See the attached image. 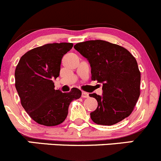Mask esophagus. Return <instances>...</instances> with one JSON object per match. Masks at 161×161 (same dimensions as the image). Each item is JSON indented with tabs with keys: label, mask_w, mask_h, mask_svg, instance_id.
Here are the masks:
<instances>
[{
	"label": "esophagus",
	"mask_w": 161,
	"mask_h": 161,
	"mask_svg": "<svg viewBox=\"0 0 161 161\" xmlns=\"http://www.w3.org/2000/svg\"><path fill=\"white\" fill-rule=\"evenodd\" d=\"M88 96H89V94L88 92H82V97L83 98H88Z\"/></svg>",
	"instance_id": "34e87169"
}]
</instances>
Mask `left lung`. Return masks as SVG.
I'll return each instance as SVG.
<instances>
[{"label":"left lung","instance_id":"left-lung-1","mask_svg":"<svg viewBox=\"0 0 161 161\" xmlns=\"http://www.w3.org/2000/svg\"><path fill=\"white\" fill-rule=\"evenodd\" d=\"M75 50L88 59L92 80L103 85V95L89 94L98 107L90 113L95 123L111 125L127 118L140 96L141 73L135 58L117 44L103 40L79 42Z\"/></svg>","mask_w":161,"mask_h":161}]
</instances>
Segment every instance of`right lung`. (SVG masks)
Returning <instances> with one entry per match:
<instances>
[{
    "instance_id": "add662e5",
    "label": "right lung",
    "mask_w": 161,
    "mask_h": 161,
    "mask_svg": "<svg viewBox=\"0 0 161 161\" xmlns=\"http://www.w3.org/2000/svg\"><path fill=\"white\" fill-rule=\"evenodd\" d=\"M73 44L48 43L24 53L15 71V85L21 105L34 121L53 126L65 121L70 103L81 96L73 88L68 93L54 88L53 79L59 76L64 55Z\"/></svg>"
}]
</instances>
